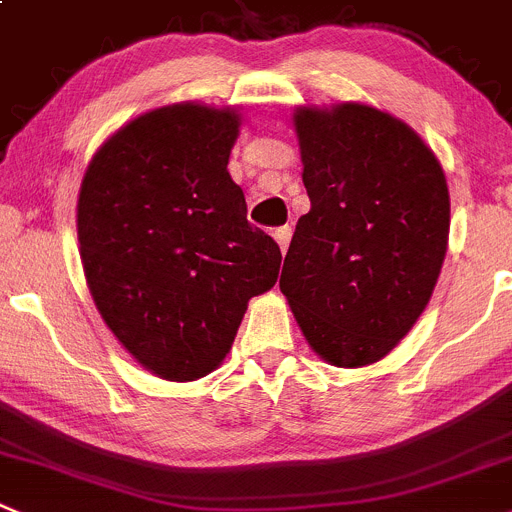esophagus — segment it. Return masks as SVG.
Wrapping results in <instances>:
<instances>
[{"label": "esophagus", "mask_w": 512, "mask_h": 512, "mask_svg": "<svg viewBox=\"0 0 512 512\" xmlns=\"http://www.w3.org/2000/svg\"><path fill=\"white\" fill-rule=\"evenodd\" d=\"M274 238H276V243L281 246V251H286V248H289V241H291V226L276 228Z\"/></svg>", "instance_id": "esophagus-1"}]
</instances>
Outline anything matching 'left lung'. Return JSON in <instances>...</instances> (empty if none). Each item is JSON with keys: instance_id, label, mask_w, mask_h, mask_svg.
<instances>
[{"instance_id": "obj_1", "label": "left lung", "mask_w": 512, "mask_h": 512, "mask_svg": "<svg viewBox=\"0 0 512 512\" xmlns=\"http://www.w3.org/2000/svg\"><path fill=\"white\" fill-rule=\"evenodd\" d=\"M311 211L281 294L334 367L379 362L412 329L440 276L450 193L440 160L402 120L344 102L294 115Z\"/></svg>"}]
</instances>
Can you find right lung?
Listing matches in <instances>:
<instances>
[{"label":"right lung","mask_w":512,"mask_h":512,"mask_svg":"<svg viewBox=\"0 0 512 512\" xmlns=\"http://www.w3.org/2000/svg\"><path fill=\"white\" fill-rule=\"evenodd\" d=\"M238 115L168 105L92 158L77 238L97 311L158 377L193 382L223 362L251 296L276 284L279 243L253 228L228 175Z\"/></svg>","instance_id":"right-lung-1"}]
</instances>
